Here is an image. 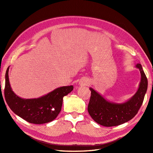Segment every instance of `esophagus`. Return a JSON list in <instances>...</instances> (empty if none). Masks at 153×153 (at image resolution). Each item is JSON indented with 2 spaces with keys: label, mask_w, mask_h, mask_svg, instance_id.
<instances>
[{
  "label": "esophagus",
  "mask_w": 153,
  "mask_h": 153,
  "mask_svg": "<svg viewBox=\"0 0 153 153\" xmlns=\"http://www.w3.org/2000/svg\"><path fill=\"white\" fill-rule=\"evenodd\" d=\"M87 84V82L86 81V80H85V81H84V82H81V84H82V85H86Z\"/></svg>",
  "instance_id": "esophagus-1"
}]
</instances>
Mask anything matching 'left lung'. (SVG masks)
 Here are the masks:
<instances>
[{
	"label": "left lung",
	"instance_id": "obj_1",
	"mask_svg": "<svg viewBox=\"0 0 153 153\" xmlns=\"http://www.w3.org/2000/svg\"><path fill=\"white\" fill-rule=\"evenodd\" d=\"M136 68L141 74L139 87L136 93L126 102H111L92 88H89L91 96L87 109L95 122L103 126L111 127L126 123L135 116L142 105L147 89V79L141 64H137Z\"/></svg>",
	"mask_w": 153,
	"mask_h": 153
}]
</instances>
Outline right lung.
Here are the masks:
<instances>
[{
	"label": "right lung",
	"mask_w": 153,
	"mask_h": 153,
	"mask_svg": "<svg viewBox=\"0 0 153 153\" xmlns=\"http://www.w3.org/2000/svg\"><path fill=\"white\" fill-rule=\"evenodd\" d=\"M9 66L6 73L4 96L13 112L32 124H45L52 121L60 113L63 97L73 90V86L58 87L38 98L24 99L18 96L11 89L9 80Z\"/></svg>",
	"instance_id": "right-lung-1"
}]
</instances>
